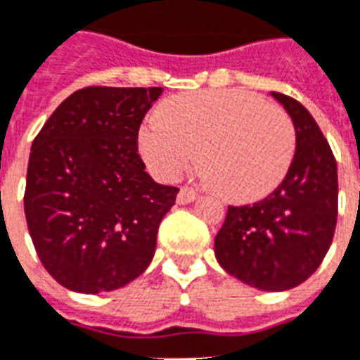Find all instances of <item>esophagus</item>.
<instances>
[{
  "label": "esophagus",
  "instance_id": "obj_1",
  "mask_svg": "<svg viewBox=\"0 0 360 360\" xmlns=\"http://www.w3.org/2000/svg\"><path fill=\"white\" fill-rule=\"evenodd\" d=\"M197 199V193H195L193 189L189 188H182L180 191H178V205H188V202H193V200Z\"/></svg>",
  "mask_w": 360,
  "mask_h": 360
}]
</instances>
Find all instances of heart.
<instances>
[{
  "mask_svg": "<svg viewBox=\"0 0 360 360\" xmlns=\"http://www.w3.org/2000/svg\"><path fill=\"white\" fill-rule=\"evenodd\" d=\"M200 176L227 199L269 197L293 165L297 133L291 118L244 90H205L171 97L139 129V150L150 172L172 182L199 154Z\"/></svg>",
  "mask_w": 360,
  "mask_h": 360,
  "instance_id": "obj_1",
  "label": "heart"
}]
</instances>
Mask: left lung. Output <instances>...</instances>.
<instances>
[{
    "mask_svg": "<svg viewBox=\"0 0 360 360\" xmlns=\"http://www.w3.org/2000/svg\"><path fill=\"white\" fill-rule=\"evenodd\" d=\"M297 131L293 165L253 205L227 208L214 250L231 276L263 291L306 281L330 248L338 218V169L327 139L297 99L272 91Z\"/></svg>",
    "mask_w": 360,
    "mask_h": 360,
    "instance_id": "8db88e82",
    "label": "left lung"
}]
</instances>
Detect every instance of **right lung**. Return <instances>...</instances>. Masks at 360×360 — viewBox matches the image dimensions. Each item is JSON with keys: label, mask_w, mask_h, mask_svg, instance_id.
Instances as JSON below:
<instances>
[{"label": "right lung", "mask_w": 360, "mask_h": 360, "mask_svg": "<svg viewBox=\"0 0 360 360\" xmlns=\"http://www.w3.org/2000/svg\"><path fill=\"white\" fill-rule=\"evenodd\" d=\"M163 88L88 86L56 108L32 144L24 212L41 263L77 293L141 276L178 188L154 182L139 129Z\"/></svg>", "instance_id": "1"}]
</instances>
